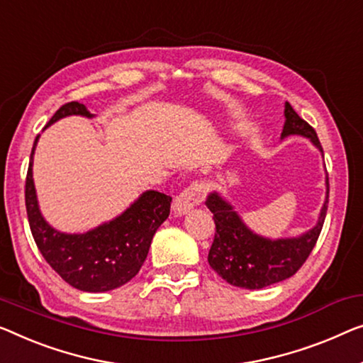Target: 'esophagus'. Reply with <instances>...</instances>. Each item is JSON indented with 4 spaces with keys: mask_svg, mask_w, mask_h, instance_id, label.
Masks as SVG:
<instances>
[{
    "mask_svg": "<svg viewBox=\"0 0 363 363\" xmlns=\"http://www.w3.org/2000/svg\"><path fill=\"white\" fill-rule=\"evenodd\" d=\"M207 194V187L203 182H192L191 186H187L184 191L179 192V196L174 199V210L177 213H186L192 207H196L205 199Z\"/></svg>",
    "mask_w": 363,
    "mask_h": 363,
    "instance_id": "obj_1",
    "label": "esophagus"
}]
</instances>
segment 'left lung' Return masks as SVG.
Segmentation results:
<instances>
[{
	"mask_svg": "<svg viewBox=\"0 0 363 363\" xmlns=\"http://www.w3.org/2000/svg\"><path fill=\"white\" fill-rule=\"evenodd\" d=\"M285 123L282 138L289 135H301L323 153L318 135L310 123L285 102ZM329 202V177L326 176V200L318 223L310 231L296 238L269 240L247 228L235 208L220 196L212 192L205 205L213 213L215 238L208 251V264L226 282L241 289H264L282 282L298 270L310 256L323 230Z\"/></svg>",
	"mask_w": 363,
	"mask_h": 363,
	"instance_id": "8db88e82",
	"label": "left lung"
}]
</instances>
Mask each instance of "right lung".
Masks as SVG:
<instances>
[{
	"label": "right lung",
	"instance_id": "add662e5",
	"mask_svg": "<svg viewBox=\"0 0 363 363\" xmlns=\"http://www.w3.org/2000/svg\"><path fill=\"white\" fill-rule=\"evenodd\" d=\"M68 116L94 117L84 104L73 101L53 113L47 127ZM37 140L39 135L32 147L26 177V210L32 236L43 259L65 282L78 290L97 294L127 284L143 266L156 230L169 216L172 199L166 194L147 191L122 215L88 233L57 231L43 220L32 179Z\"/></svg>",
	"mask_w": 363,
	"mask_h": 363
}]
</instances>
